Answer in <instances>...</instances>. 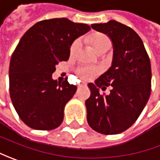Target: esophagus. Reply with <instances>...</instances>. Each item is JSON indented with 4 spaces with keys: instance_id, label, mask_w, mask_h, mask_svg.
Returning <instances> with one entry per match:
<instances>
[{
    "instance_id": "esophagus-1",
    "label": "esophagus",
    "mask_w": 160,
    "mask_h": 160,
    "mask_svg": "<svg viewBox=\"0 0 160 160\" xmlns=\"http://www.w3.org/2000/svg\"><path fill=\"white\" fill-rule=\"evenodd\" d=\"M86 86H87L86 83H80V84L78 85V88H84V87H86Z\"/></svg>"
}]
</instances>
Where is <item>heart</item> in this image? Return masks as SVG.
<instances>
[{"label": "heart", "instance_id": "obj_1", "mask_svg": "<svg viewBox=\"0 0 160 160\" xmlns=\"http://www.w3.org/2000/svg\"><path fill=\"white\" fill-rule=\"evenodd\" d=\"M88 42L92 45L94 50L97 54L101 53H106L112 47V42L107 36L102 33H93L88 37ZM80 46V40H76L70 49V54L72 56H74L78 52ZM99 72V70L96 67H88V66H83L77 70V73L79 75L81 80H88L92 79L95 75Z\"/></svg>", "mask_w": 160, "mask_h": 160}]
</instances>
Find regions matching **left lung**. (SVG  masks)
<instances>
[{"instance_id": "1", "label": "left lung", "mask_w": 160, "mask_h": 160, "mask_svg": "<svg viewBox=\"0 0 160 160\" xmlns=\"http://www.w3.org/2000/svg\"><path fill=\"white\" fill-rule=\"evenodd\" d=\"M112 43V65L95 83H88L87 119L92 129L104 135L127 130L139 117L151 95L152 68L143 42L132 28L115 20L92 24ZM111 88L109 95L100 89Z\"/></svg>"}]
</instances>
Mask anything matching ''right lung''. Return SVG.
Listing matches in <instances>:
<instances>
[{
  "instance_id": "1",
  "label": "right lung",
  "mask_w": 160,
  "mask_h": 160,
  "mask_svg": "<svg viewBox=\"0 0 160 160\" xmlns=\"http://www.w3.org/2000/svg\"><path fill=\"white\" fill-rule=\"evenodd\" d=\"M90 26L67 18L42 20L21 38L9 63V93L15 110L28 127L37 130L58 128L64 106L77 90L53 80L56 65L67 61L70 47Z\"/></svg>"
}]
</instances>
